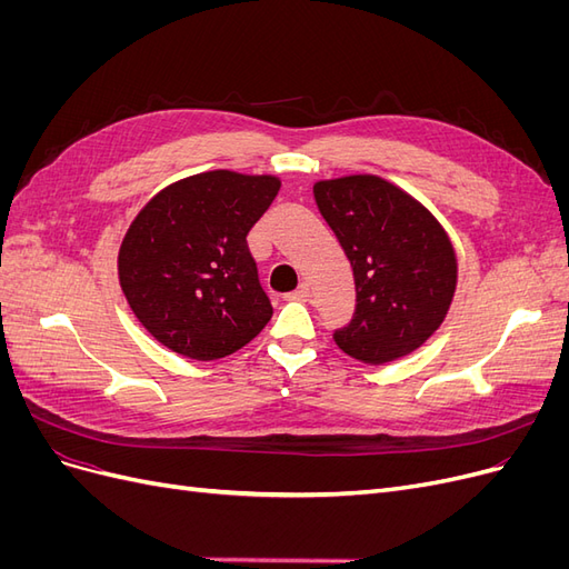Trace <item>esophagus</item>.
Here are the masks:
<instances>
[{
  "instance_id": "obj_1",
  "label": "esophagus",
  "mask_w": 569,
  "mask_h": 569,
  "mask_svg": "<svg viewBox=\"0 0 569 569\" xmlns=\"http://www.w3.org/2000/svg\"><path fill=\"white\" fill-rule=\"evenodd\" d=\"M308 297H311V287H308L306 282H301L295 291H289L287 295L289 301H308Z\"/></svg>"
}]
</instances>
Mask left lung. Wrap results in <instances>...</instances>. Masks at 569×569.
Returning a JSON list of instances; mask_svg holds the SVG:
<instances>
[{
    "mask_svg": "<svg viewBox=\"0 0 569 569\" xmlns=\"http://www.w3.org/2000/svg\"><path fill=\"white\" fill-rule=\"evenodd\" d=\"M313 197L353 268L356 311L335 332L337 347L372 366L422 347L453 301L449 234L420 201L377 176L322 180Z\"/></svg>",
    "mask_w": 569,
    "mask_h": 569,
    "instance_id": "obj_1",
    "label": "left lung"
}]
</instances>
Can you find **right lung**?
<instances>
[{
    "instance_id": "obj_1",
    "label": "right lung",
    "mask_w": 569,
    "mask_h": 569,
    "mask_svg": "<svg viewBox=\"0 0 569 569\" xmlns=\"http://www.w3.org/2000/svg\"><path fill=\"white\" fill-rule=\"evenodd\" d=\"M280 180L209 170L170 184L137 213L118 251L123 295L166 349L216 360L272 318L247 244Z\"/></svg>"
}]
</instances>
